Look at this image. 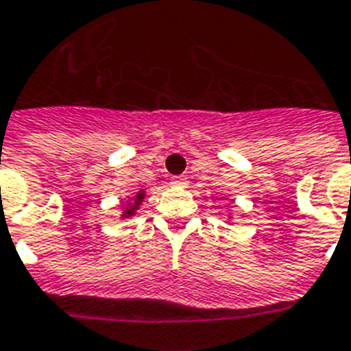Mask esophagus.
<instances>
[{"instance_id":"1","label":"esophagus","mask_w":351,"mask_h":351,"mask_svg":"<svg viewBox=\"0 0 351 351\" xmlns=\"http://www.w3.org/2000/svg\"><path fill=\"white\" fill-rule=\"evenodd\" d=\"M171 184H173L175 188H186V186H188V180H186L184 176H173V178H171Z\"/></svg>"}]
</instances>
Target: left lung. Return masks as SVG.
Masks as SVG:
<instances>
[{
  "label": "left lung",
  "instance_id": "left-lung-1",
  "mask_svg": "<svg viewBox=\"0 0 351 351\" xmlns=\"http://www.w3.org/2000/svg\"><path fill=\"white\" fill-rule=\"evenodd\" d=\"M230 217H232V215H230Z\"/></svg>",
  "mask_w": 351,
  "mask_h": 351
}]
</instances>
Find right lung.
Masks as SVG:
<instances>
[{"instance_id":"obj_1","label":"right lung","mask_w":351,"mask_h":351,"mask_svg":"<svg viewBox=\"0 0 351 351\" xmlns=\"http://www.w3.org/2000/svg\"><path fill=\"white\" fill-rule=\"evenodd\" d=\"M147 197V191L145 189H139L136 195L128 197V201L123 206V212H121V219H130L132 215L137 214V210L141 208L143 199Z\"/></svg>"}]
</instances>
